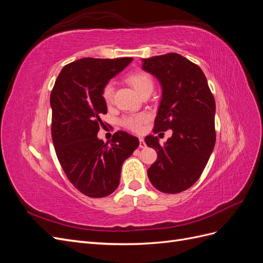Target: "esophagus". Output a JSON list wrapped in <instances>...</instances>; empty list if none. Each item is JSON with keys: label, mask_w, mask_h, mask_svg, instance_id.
<instances>
[{"label": "esophagus", "mask_w": 263, "mask_h": 263, "mask_svg": "<svg viewBox=\"0 0 263 263\" xmlns=\"http://www.w3.org/2000/svg\"><path fill=\"white\" fill-rule=\"evenodd\" d=\"M139 148H146V142L144 140V138H139Z\"/></svg>", "instance_id": "34e87169"}]
</instances>
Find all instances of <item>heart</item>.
I'll list each match as a JSON object with an SVG mask.
<instances>
[{
	"instance_id": "heart-1",
	"label": "heart",
	"mask_w": 263,
	"mask_h": 263,
	"mask_svg": "<svg viewBox=\"0 0 263 263\" xmlns=\"http://www.w3.org/2000/svg\"><path fill=\"white\" fill-rule=\"evenodd\" d=\"M127 81L133 86V89L136 91L139 95L144 92L153 90L154 89V81L147 72L144 71H137V72H133L127 77ZM113 93H114V86L112 83H108L104 86L102 92V98L104 100L106 104H110L113 101ZM146 121V116L144 114L135 115L130 117H126L123 124L125 127L132 130H139L141 128V125Z\"/></svg>"
}]
</instances>
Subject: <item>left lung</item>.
Wrapping results in <instances>:
<instances>
[{"instance_id": "left-lung-1", "label": "left lung", "mask_w": 263, "mask_h": 263, "mask_svg": "<svg viewBox=\"0 0 263 263\" xmlns=\"http://www.w3.org/2000/svg\"><path fill=\"white\" fill-rule=\"evenodd\" d=\"M141 61V69L161 85L154 132L172 130L163 145L154 135L145 138L158 154L148 178L160 192L180 193L201 177L214 150L215 100L202 69L183 55L168 53Z\"/></svg>"}]
</instances>
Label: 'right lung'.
<instances>
[{"mask_svg":"<svg viewBox=\"0 0 263 263\" xmlns=\"http://www.w3.org/2000/svg\"><path fill=\"white\" fill-rule=\"evenodd\" d=\"M133 58H82L63 67L50 94L51 135L55 154L69 181L90 197H104L117 189L122 165L139 146L126 132L112 142L99 139L100 115L107 113L102 98L110 79Z\"/></svg>","mask_w":263,"mask_h":263,"instance_id":"add662e5","label":"right lung"}]
</instances>
